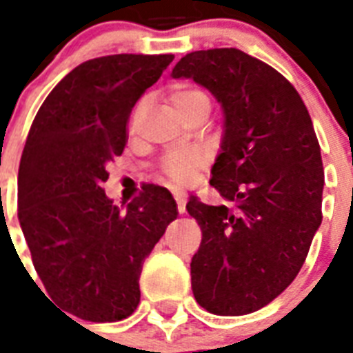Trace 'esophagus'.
<instances>
[{
	"label": "esophagus",
	"mask_w": 353,
	"mask_h": 353,
	"mask_svg": "<svg viewBox=\"0 0 353 353\" xmlns=\"http://www.w3.org/2000/svg\"><path fill=\"white\" fill-rule=\"evenodd\" d=\"M174 198H176L179 214H185V210H187V196H185L183 192H174Z\"/></svg>",
	"instance_id": "esophagus-1"
}]
</instances>
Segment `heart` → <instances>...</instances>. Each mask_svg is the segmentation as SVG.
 Returning a JSON list of instances; mask_svg holds the SVG:
<instances>
[{"mask_svg": "<svg viewBox=\"0 0 353 353\" xmlns=\"http://www.w3.org/2000/svg\"><path fill=\"white\" fill-rule=\"evenodd\" d=\"M172 102L177 108V112L181 113V115H187L192 108H196L201 102H209V97H207L205 91L187 85V88H179V90L172 93ZM141 115H143V108L137 106L135 112L132 113V119H130V130L132 132L137 130L139 122H141ZM201 163H203V155L199 154L198 150H174V152H170L163 159L161 168H163V174L172 183L185 185V183L192 179L194 172L198 170Z\"/></svg>", "mask_w": 353, "mask_h": 353, "instance_id": "obj_1", "label": "heart"}]
</instances>
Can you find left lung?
I'll return each mask as SVG.
<instances>
[{"instance_id":"obj_1","label":"left lung","mask_w":353,"mask_h":353,"mask_svg":"<svg viewBox=\"0 0 353 353\" xmlns=\"http://www.w3.org/2000/svg\"><path fill=\"white\" fill-rule=\"evenodd\" d=\"M172 79H192L223 110L210 185L232 207L187 203L203 234L190 263L194 296L214 315H247L295 280L323 221L312 117L276 69L240 49L190 52Z\"/></svg>"}]
</instances>
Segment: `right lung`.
Returning <instances> with one entry per match:
<instances>
[{
    "label": "right lung",
    "instance_id": "1",
    "mask_svg": "<svg viewBox=\"0 0 353 353\" xmlns=\"http://www.w3.org/2000/svg\"><path fill=\"white\" fill-rule=\"evenodd\" d=\"M172 60L112 54L80 63L30 126L18 172L19 225L49 296L84 321L115 323L135 312L144 258L177 218L165 187H143L124 212L102 190L106 165L126 146L132 108Z\"/></svg>",
    "mask_w": 353,
    "mask_h": 353
}]
</instances>
